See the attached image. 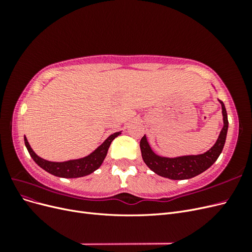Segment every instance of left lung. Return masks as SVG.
I'll use <instances>...</instances> for the list:
<instances>
[{
    "label": "left lung",
    "mask_w": 252,
    "mask_h": 252,
    "mask_svg": "<svg viewBox=\"0 0 252 252\" xmlns=\"http://www.w3.org/2000/svg\"><path fill=\"white\" fill-rule=\"evenodd\" d=\"M219 102L222 105L224 126L216 144L209 150L196 156H182L177 158L161 157L151 149L146 135H144L141 139L140 147L145 164L155 173L170 180H188L207 170L222 152L228 130V118L225 105L222 101L219 100Z\"/></svg>",
    "instance_id": "left-lung-1"
}]
</instances>
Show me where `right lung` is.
Masks as SVG:
<instances>
[{"mask_svg":"<svg viewBox=\"0 0 252 252\" xmlns=\"http://www.w3.org/2000/svg\"><path fill=\"white\" fill-rule=\"evenodd\" d=\"M121 134V131L114 132L109 135L100 146H98L94 151L91 152L87 157H84L77 159H69L66 162H50L47 159H44L37 156L35 152L30 147V145L26 139L24 138L26 148L29 152L30 157L32 158L33 161L39 165L42 169L47 171L56 177L66 178V179H75L85 177L90 173L95 171L98 167L102 165L104 159L107 156V151L110 146L111 142Z\"/></svg>","mask_w":252,"mask_h":252,"instance_id":"1","label":"right lung"}]
</instances>
